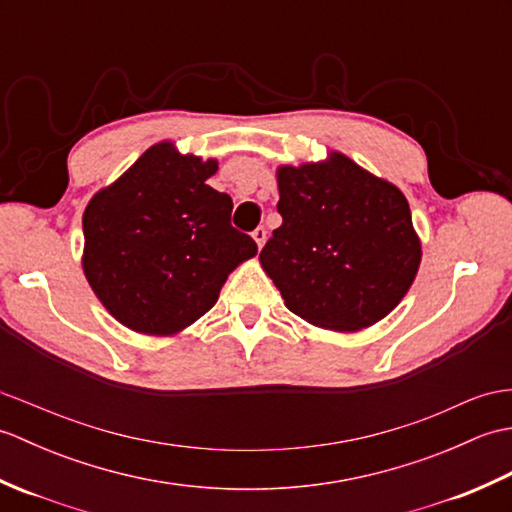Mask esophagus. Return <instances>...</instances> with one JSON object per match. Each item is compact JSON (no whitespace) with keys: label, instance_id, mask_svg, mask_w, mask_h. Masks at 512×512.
<instances>
[{"label":"esophagus","instance_id":"34e87169","mask_svg":"<svg viewBox=\"0 0 512 512\" xmlns=\"http://www.w3.org/2000/svg\"><path fill=\"white\" fill-rule=\"evenodd\" d=\"M253 239H255L257 248H262V246L266 244V231H264V228H255V231H253Z\"/></svg>","mask_w":512,"mask_h":512}]
</instances>
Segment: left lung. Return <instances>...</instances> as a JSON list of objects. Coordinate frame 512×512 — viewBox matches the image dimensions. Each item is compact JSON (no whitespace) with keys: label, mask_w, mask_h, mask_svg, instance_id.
Returning a JSON list of instances; mask_svg holds the SVG:
<instances>
[{"label":"left lung","mask_w":512,"mask_h":512,"mask_svg":"<svg viewBox=\"0 0 512 512\" xmlns=\"http://www.w3.org/2000/svg\"><path fill=\"white\" fill-rule=\"evenodd\" d=\"M284 217L259 264L314 328L358 332L405 299L422 262L409 202L341 151L277 167Z\"/></svg>","instance_id":"obj_1"}]
</instances>
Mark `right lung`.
<instances>
[{
    "label": "right lung",
    "mask_w": 512,
    "mask_h": 512,
    "mask_svg": "<svg viewBox=\"0 0 512 512\" xmlns=\"http://www.w3.org/2000/svg\"><path fill=\"white\" fill-rule=\"evenodd\" d=\"M215 158L151 145L83 211V275L138 334L178 336L204 317L257 244L231 226L233 200L206 184Z\"/></svg>",
    "instance_id": "right-lung-1"
}]
</instances>
